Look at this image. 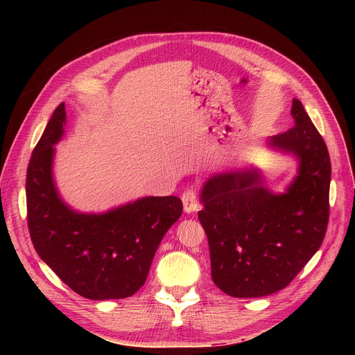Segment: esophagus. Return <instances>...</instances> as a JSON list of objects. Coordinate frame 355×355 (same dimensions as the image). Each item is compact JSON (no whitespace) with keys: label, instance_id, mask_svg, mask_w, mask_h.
<instances>
[{"label":"esophagus","instance_id":"34e87169","mask_svg":"<svg viewBox=\"0 0 355 355\" xmlns=\"http://www.w3.org/2000/svg\"><path fill=\"white\" fill-rule=\"evenodd\" d=\"M181 200H182V206H184V211L185 213H194L198 210V200H197V193L196 190L190 189L187 191H184L182 196H181Z\"/></svg>","mask_w":355,"mask_h":355}]
</instances>
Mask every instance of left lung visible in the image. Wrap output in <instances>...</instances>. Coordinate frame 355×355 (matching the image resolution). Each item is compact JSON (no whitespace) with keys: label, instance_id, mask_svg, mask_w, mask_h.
<instances>
[{"label":"left lung","instance_id":"1","mask_svg":"<svg viewBox=\"0 0 355 355\" xmlns=\"http://www.w3.org/2000/svg\"><path fill=\"white\" fill-rule=\"evenodd\" d=\"M295 126L266 146L297 162L284 193L272 191L257 166L216 173L202 184L198 220L207 234L211 279L233 297L284 289L318 252L329 217L331 161L302 103Z\"/></svg>","mask_w":355,"mask_h":355}]
</instances>
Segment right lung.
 Here are the masks:
<instances>
[{"mask_svg": "<svg viewBox=\"0 0 355 355\" xmlns=\"http://www.w3.org/2000/svg\"><path fill=\"white\" fill-rule=\"evenodd\" d=\"M66 109L53 112L34 148L26 181L30 237L43 262L76 293L93 301L123 300L146 281L164 234L182 213L178 197H142L103 213L74 210L53 175Z\"/></svg>", "mask_w": 355, "mask_h": 355, "instance_id": "right-lung-1", "label": "right lung"}]
</instances>
